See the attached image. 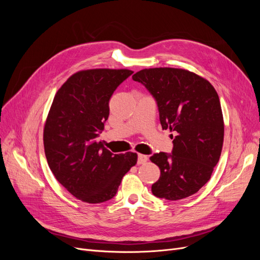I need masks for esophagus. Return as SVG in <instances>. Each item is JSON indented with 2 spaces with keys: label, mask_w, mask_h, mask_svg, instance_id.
<instances>
[{
  "label": "esophagus",
  "mask_w": 260,
  "mask_h": 260,
  "mask_svg": "<svg viewBox=\"0 0 260 260\" xmlns=\"http://www.w3.org/2000/svg\"><path fill=\"white\" fill-rule=\"evenodd\" d=\"M147 161V156L146 155H143V154H139L138 155V164L141 165V164H145Z\"/></svg>",
  "instance_id": "esophagus-1"
}]
</instances>
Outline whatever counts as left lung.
<instances>
[{
    "mask_svg": "<svg viewBox=\"0 0 260 260\" xmlns=\"http://www.w3.org/2000/svg\"><path fill=\"white\" fill-rule=\"evenodd\" d=\"M132 79L155 99L162 129L175 133L171 154L149 157L160 169L152 193L168 201L188 198L208 182L221 155L224 125L218 94L206 79L185 69H142Z\"/></svg>",
    "mask_w": 260,
    "mask_h": 260,
    "instance_id": "1",
    "label": "left lung"
}]
</instances>
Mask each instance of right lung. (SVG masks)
I'll return each mask as SVG.
<instances>
[{"label": "right lung", "mask_w": 260, "mask_h": 260, "mask_svg": "<svg viewBox=\"0 0 260 260\" xmlns=\"http://www.w3.org/2000/svg\"><path fill=\"white\" fill-rule=\"evenodd\" d=\"M133 74L128 69H88L69 77L55 94L43 143L49 167L75 198L98 204L113 199L137 153L113 154L98 142L109 115V100Z\"/></svg>", "instance_id": "obj_1"}]
</instances>
